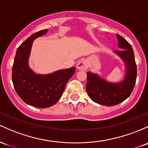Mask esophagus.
<instances>
[{
  "instance_id": "obj_1",
  "label": "esophagus",
  "mask_w": 148,
  "mask_h": 148,
  "mask_svg": "<svg viewBox=\"0 0 148 148\" xmlns=\"http://www.w3.org/2000/svg\"><path fill=\"white\" fill-rule=\"evenodd\" d=\"M77 68L78 70L86 71L88 69V63L86 60H82L79 62L77 65Z\"/></svg>"
}]
</instances>
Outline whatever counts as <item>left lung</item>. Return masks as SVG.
Here are the masks:
<instances>
[{
    "label": "left lung",
    "mask_w": 148,
    "mask_h": 148,
    "mask_svg": "<svg viewBox=\"0 0 148 148\" xmlns=\"http://www.w3.org/2000/svg\"><path fill=\"white\" fill-rule=\"evenodd\" d=\"M116 36L121 50H116L114 53L121 58L124 64V79L119 82H110L98 74L87 72L88 95L93 102L105 106L117 105L129 98L137 77V66L132 47L122 36L119 34H116Z\"/></svg>",
    "instance_id": "obj_1"
}]
</instances>
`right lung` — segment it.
I'll return each mask as SVG.
<instances>
[{
	"mask_svg": "<svg viewBox=\"0 0 148 148\" xmlns=\"http://www.w3.org/2000/svg\"><path fill=\"white\" fill-rule=\"evenodd\" d=\"M47 32L44 29L33 34L19 45L12 66V83L19 98L38 108H49L60 100L66 83L76 70L75 67H71L41 74L31 69L29 60L34 40Z\"/></svg>",
	"mask_w": 148,
	"mask_h": 148,
	"instance_id": "right-lung-1",
	"label": "right lung"
}]
</instances>
